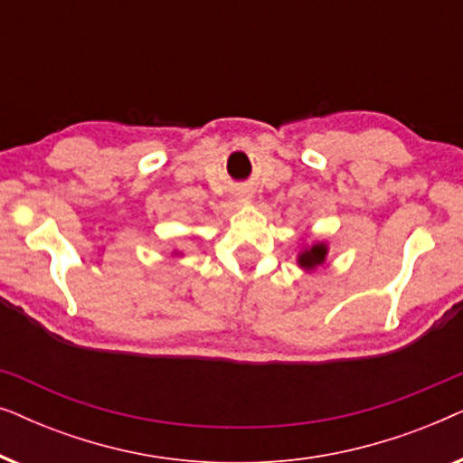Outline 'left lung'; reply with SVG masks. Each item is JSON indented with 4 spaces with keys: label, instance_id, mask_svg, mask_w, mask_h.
<instances>
[{
    "label": "left lung",
    "instance_id": "obj_1",
    "mask_svg": "<svg viewBox=\"0 0 463 463\" xmlns=\"http://www.w3.org/2000/svg\"><path fill=\"white\" fill-rule=\"evenodd\" d=\"M326 255H328V246L326 242H312L307 246H303L297 255V265L306 271H314L316 268L326 263Z\"/></svg>",
    "mask_w": 463,
    "mask_h": 463
}]
</instances>
